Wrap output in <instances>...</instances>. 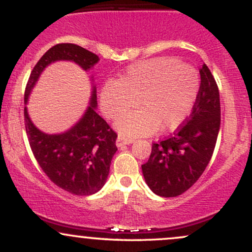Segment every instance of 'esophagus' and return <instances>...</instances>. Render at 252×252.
Listing matches in <instances>:
<instances>
[{"mask_svg": "<svg viewBox=\"0 0 252 252\" xmlns=\"http://www.w3.org/2000/svg\"><path fill=\"white\" fill-rule=\"evenodd\" d=\"M132 142H135L134 138H126V137H123L122 135H120L116 140V146L122 147V146H126V144H130Z\"/></svg>", "mask_w": 252, "mask_h": 252, "instance_id": "esophagus-1", "label": "esophagus"}]
</instances>
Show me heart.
I'll use <instances>...</instances> for the list:
<instances>
[{
	"label": "heart",
	"mask_w": 252,
	"mask_h": 252,
	"mask_svg": "<svg viewBox=\"0 0 252 252\" xmlns=\"http://www.w3.org/2000/svg\"><path fill=\"white\" fill-rule=\"evenodd\" d=\"M198 91L199 79L192 67L170 58H156L132 63L116 82H106L99 102L110 120L135 102L138 110L121 117L116 128L124 137H136L179 128L189 117Z\"/></svg>",
	"instance_id": "1"
}]
</instances>
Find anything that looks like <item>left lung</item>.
<instances>
[{
  "instance_id": "obj_1",
  "label": "left lung",
  "mask_w": 252,
  "mask_h": 252,
  "mask_svg": "<svg viewBox=\"0 0 252 252\" xmlns=\"http://www.w3.org/2000/svg\"><path fill=\"white\" fill-rule=\"evenodd\" d=\"M200 88L185 124L166 140L153 143L142 173L155 194L173 198L186 192L206 169L220 128V100L215 77L206 63L200 68Z\"/></svg>"
}]
</instances>
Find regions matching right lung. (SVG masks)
<instances>
[{"label": "right lung", "instance_id": "1", "mask_svg": "<svg viewBox=\"0 0 252 252\" xmlns=\"http://www.w3.org/2000/svg\"><path fill=\"white\" fill-rule=\"evenodd\" d=\"M58 60H68L88 71L99 58L74 43H58L36 63L25 91V104L41 72ZM97 92L92 91L90 106L76 126L63 134H45L31 121L25 106V126L34 158L45 174L60 189L76 195H91L108 179L117 134L96 112Z\"/></svg>", "mask_w": 252, "mask_h": 252}]
</instances>
